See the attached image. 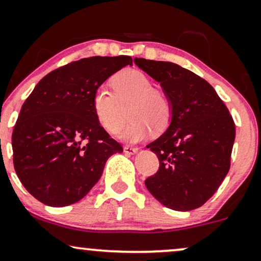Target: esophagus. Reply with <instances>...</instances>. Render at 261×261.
Instances as JSON below:
<instances>
[{"label":"esophagus","mask_w":261,"mask_h":261,"mask_svg":"<svg viewBox=\"0 0 261 261\" xmlns=\"http://www.w3.org/2000/svg\"><path fill=\"white\" fill-rule=\"evenodd\" d=\"M137 150H138V148H135V147H130V146L124 147V151L128 155H133L135 153H137Z\"/></svg>","instance_id":"1"}]
</instances>
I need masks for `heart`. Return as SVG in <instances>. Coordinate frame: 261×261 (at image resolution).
Here are the masks:
<instances>
[{"instance_id": "1", "label": "heart", "mask_w": 261, "mask_h": 261, "mask_svg": "<svg viewBox=\"0 0 261 261\" xmlns=\"http://www.w3.org/2000/svg\"><path fill=\"white\" fill-rule=\"evenodd\" d=\"M113 91L100 85L92 94V110L105 130L113 134L125 119L128 106V123L119 131V137L126 142L146 138L150 130L161 134L172 120L173 106L164 91L146 73L135 68L118 72L112 79Z\"/></svg>"}]
</instances>
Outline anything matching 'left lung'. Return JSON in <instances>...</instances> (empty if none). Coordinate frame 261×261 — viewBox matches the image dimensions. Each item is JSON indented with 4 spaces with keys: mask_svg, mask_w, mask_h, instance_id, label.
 <instances>
[{
    "mask_svg": "<svg viewBox=\"0 0 261 261\" xmlns=\"http://www.w3.org/2000/svg\"><path fill=\"white\" fill-rule=\"evenodd\" d=\"M134 61L159 82L173 106L170 126L147 146L160 166L144 183L167 208L195 210L229 172L236 134L231 114L212 85L194 72L167 61Z\"/></svg>",
    "mask_w": 261,
    "mask_h": 261,
    "instance_id": "1",
    "label": "left lung"
}]
</instances>
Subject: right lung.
Returning a JSON list of instances; mask_svg holds the SVG:
<instances>
[{
  "label": "right lung",
  "mask_w": 261,
  "mask_h": 261,
  "mask_svg": "<svg viewBox=\"0 0 261 261\" xmlns=\"http://www.w3.org/2000/svg\"><path fill=\"white\" fill-rule=\"evenodd\" d=\"M133 59L92 57L43 77L22 105L13 130V164L25 189L42 203L64 207L83 199L123 147L92 110V94Z\"/></svg>",
  "instance_id": "add662e5"
}]
</instances>
